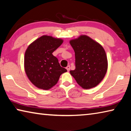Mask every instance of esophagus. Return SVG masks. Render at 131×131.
<instances>
[{
    "instance_id": "esophagus-1",
    "label": "esophagus",
    "mask_w": 131,
    "mask_h": 131,
    "mask_svg": "<svg viewBox=\"0 0 131 131\" xmlns=\"http://www.w3.org/2000/svg\"><path fill=\"white\" fill-rule=\"evenodd\" d=\"M66 69H67L68 72H69V71L70 70V66H69V65H68V66H67V67L66 68Z\"/></svg>"
}]
</instances>
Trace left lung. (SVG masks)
I'll list each match as a JSON object with an SVG mask.
<instances>
[{"label":"left lung","instance_id":"8db88e82","mask_svg":"<svg viewBox=\"0 0 131 131\" xmlns=\"http://www.w3.org/2000/svg\"><path fill=\"white\" fill-rule=\"evenodd\" d=\"M75 52L76 69L70 74L84 89L94 88L101 83L107 70V56L100 44L87 35L70 40Z\"/></svg>","mask_w":131,"mask_h":131}]
</instances>
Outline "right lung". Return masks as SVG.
Wrapping results in <instances>:
<instances>
[{
    "label": "right lung",
    "mask_w": 131,
    "mask_h": 131,
    "mask_svg": "<svg viewBox=\"0 0 131 131\" xmlns=\"http://www.w3.org/2000/svg\"><path fill=\"white\" fill-rule=\"evenodd\" d=\"M63 41L61 39L43 35L33 41L26 50L24 57L26 74L38 88L51 89L56 85L61 75L67 72L52 55Z\"/></svg>",
    "instance_id": "obj_1"
}]
</instances>
